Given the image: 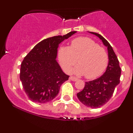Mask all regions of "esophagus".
<instances>
[{
	"label": "esophagus",
	"mask_w": 133,
	"mask_h": 133,
	"mask_svg": "<svg viewBox=\"0 0 133 133\" xmlns=\"http://www.w3.org/2000/svg\"><path fill=\"white\" fill-rule=\"evenodd\" d=\"M69 79H71V81H76L77 80V78H76V77H74V76H71V77H69Z\"/></svg>",
	"instance_id": "34e87169"
}]
</instances>
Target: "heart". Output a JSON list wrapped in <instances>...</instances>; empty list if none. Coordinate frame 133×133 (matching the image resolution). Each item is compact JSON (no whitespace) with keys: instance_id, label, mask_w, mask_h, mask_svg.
Returning <instances> with one entry per match:
<instances>
[{"instance_id":"obj_1","label":"heart","mask_w":133,"mask_h":133,"mask_svg":"<svg viewBox=\"0 0 133 133\" xmlns=\"http://www.w3.org/2000/svg\"><path fill=\"white\" fill-rule=\"evenodd\" d=\"M58 58L62 69L68 73L71 72L78 58L79 64L74 68L73 72L78 76L85 75L87 79H94L103 74L109 61L105 49L86 37L73 39L70 47H60Z\"/></svg>"}]
</instances>
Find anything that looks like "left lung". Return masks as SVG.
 Here are the masks:
<instances>
[{
	"label": "left lung",
	"mask_w": 133,
	"mask_h": 133,
	"mask_svg": "<svg viewBox=\"0 0 133 133\" xmlns=\"http://www.w3.org/2000/svg\"><path fill=\"white\" fill-rule=\"evenodd\" d=\"M89 33L98 37L108 47L109 62L106 72L100 77L86 82L82 91L77 94L79 100L84 105L91 108H98L109 101L116 87L119 84L121 69L112 47L101 35L92 32Z\"/></svg>",
	"instance_id": "1"
}]
</instances>
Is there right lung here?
<instances>
[{
	"instance_id": "obj_1",
	"label": "right lung",
	"mask_w": 133,
	"mask_h": 133,
	"mask_svg": "<svg viewBox=\"0 0 133 133\" xmlns=\"http://www.w3.org/2000/svg\"><path fill=\"white\" fill-rule=\"evenodd\" d=\"M76 31L64 36L47 38L34 47L21 64L20 79L25 94L32 101L46 103L54 99L69 76L57 63V48Z\"/></svg>"
}]
</instances>
